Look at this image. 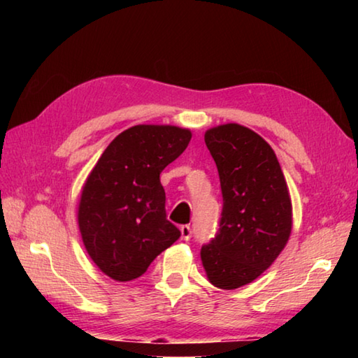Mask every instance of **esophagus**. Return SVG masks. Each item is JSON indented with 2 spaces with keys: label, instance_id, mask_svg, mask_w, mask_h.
I'll return each mask as SVG.
<instances>
[{
  "label": "esophagus",
  "instance_id": "esophagus-1",
  "mask_svg": "<svg viewBox=\"0 0 358 358\" xmlns=\"http://www.w3.org/2000/svg\"><path fill=\"white\" fill-rule=\"evenodd\" d=\"M180 232H181V238L183 240H191V237H192V229H191V226H181L180 227Z\"/></svg>",
  "mask_w": 358,
  "mask_h": 358
}]
</instances>
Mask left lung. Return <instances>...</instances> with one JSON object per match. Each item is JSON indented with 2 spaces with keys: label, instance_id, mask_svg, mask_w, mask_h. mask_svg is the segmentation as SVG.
<instances>
[{
  "label": "left lung",
  "instance_id": "8db88e82",
  "mask_svg": "<svg viewBox=\"0 0 358 358\" xmlns=\"http://www.w3.org/2000/svg\"><path fill=\"white\" fill-rule=\"evenodd\" d=\"M222 191L220 230L201 250L213 286L238 289L275 262L292 230V203L275 151L237 123L205 132Z\"/></svg>",
  "mask_w": 358,
  "mask_h": 358
}]
</instances>
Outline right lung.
I'll list each match as a JSON object with an SVG mask.
<instances>
[{
  "instance_id": "right-lung-1",
  "label": "right lung",
  "mask_w": 358,
  "mask_h": 358,
  "mask_svg": "<svg viewBox=\"0 0 358 358\" xmlns=\"http://www.w3.org/2000/svg\"><path fill=\"white\" fill-rule=\"evenodd\" d=\"M191 137L189 129L178 126H132L113 138L85 181L78 229L90 257L112 280L142 276L180 238L166 216L159 175Z\"/></svg>"
}]
</instances>
